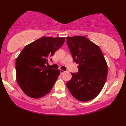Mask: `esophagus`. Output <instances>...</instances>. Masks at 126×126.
<instances>
[{
    "label": "esophagus",
    "instance_id": "esophagus-1",
    "mask_svg": "<svg viewBox=\"0 0 126 126\" xmlns=\"http://www.w3.org/2000/svg\"><path fill=\"white\" fill-rule=\"evenodd\" d=\"M64 72H65L64 71H63V70H60V74H61V75H62V74H63V73H64Z\"/></svg>",
    "mask_w": 126,
    "mask_h": 126
}]
</instances>
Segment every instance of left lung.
Returning a JSON list of instances; mask_svg holds the SVG:
<instances>
[{
	"mask_svg": "<svg viewBox=\"0 0 126 126\" xmlns=\"http://www.w3.org/2000/svg\"><path fill=\"white\" fill-rule=\"evenodd\" d=\"M67 44L79 71L71 73L67 87L75 99L87 102L98 96L107 77L108 66L100 47L83 36L67 37Z\"/></svg>",
	"mask_w": 126,
	"mask_h": 126,
	"instance_id": "obj_1",
	"label": "left lung"
}]
</instances>
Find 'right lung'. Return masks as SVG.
Masks as SVG:
<instances>
[{
	"label": "right lung",
	"instance_id": "right-lung-1",
	"mask_svg": "<svg viewBox=\"0 0 126 126\" xmlns=\"http://www.w3.org/2000/svg\"><path fill=\"white\" fill-rule=\"evenodd\" d=\"M65 38L42 37L25 46L16 60V81L23 93L39 99L51 91L60 71L46 64L64 43Z\"/></svg>",
	"mask_w": 126,
	"mask_h": 126
}]
</instances>
